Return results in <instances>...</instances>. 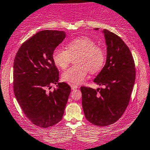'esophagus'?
Here are the masks:
<instances>
[{
	"label": "esophagus",
	"instance_id": "esophagus-1",
	"mask_svg": "<svg viewBox=\"0 0 150 150\" xmlns=\"http://www.w3.org/2000/svg\"><path fill=\"white\" fill-rule=\"evenodd\" d=\"M71 88H72V90H75V89H77V88H78V86H76V85H72V86H71Z\"/></svg>",
	"mask_w": 150,
	"mask_h": 150
}]
</instances>
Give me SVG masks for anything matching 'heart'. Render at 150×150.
<instances>
[{
  "label": "heart",
  "instance_id": "1",
  "mask_svg": "<svg viewBox=\"0 0 150 150\" xmlns=\"http://www.w3.org/2000/svg\"><path fill=\"white\" fill-rule=\"evenodd\" d=\"M78 56L73 66L62 73V80L78 85L84 81L88 71L92 74L100 72L105 62V53L102 47L96 45L92 39L86 37L75 38L67 45V50L60 47L54 49L52 59L61 69H65L70 64L71 57Z\"/></svg>",
  "mask_w": 150,
  "mask_h": 150
}]
</instances>
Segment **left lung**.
Segmentation results:
<instances>
[{
    "label": "left lung",
    "mask_w": 150,
    "mask_h": 150,
    "mask_svg": "<svg viewBox=\"0 0 150 150\" xmlns=\"http://www.w3.org/2000/svg\"><path fill=\"white\" fill-rule=\"evenodd\" d=\"M103 33L107 45L106 62L93 80L103 88H80L86 119L100 127L120 119L129 105L136 77L134 61L129 47L114 33L107 29Z\"/></svg>",
    "instance_id": "8db88e82"
}]
</instances>
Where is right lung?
<instances>
[{"label":"right lung","instance_id":"obj_1","mask_svg":"<svg viewBox=\"0 0 150 150\" xmlns=\"http://www.w3.org/2000/svg\"><path fill=\"white\" fill-rule=\"evenodd\" d=\"M65 32L44 30L26 40L13 62V91L26 117L42 128L52 127L62 119L71 92L66 83H58L59 71L52 59L54 49ZM52 84L57 88L47 92Z\"/></svg>","mask_w":150,"mask_h":150}]
</instances>
